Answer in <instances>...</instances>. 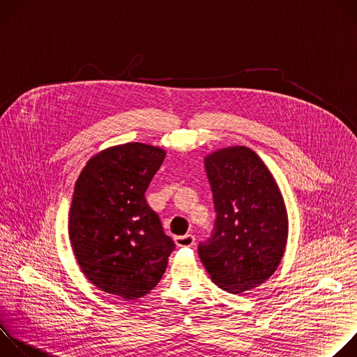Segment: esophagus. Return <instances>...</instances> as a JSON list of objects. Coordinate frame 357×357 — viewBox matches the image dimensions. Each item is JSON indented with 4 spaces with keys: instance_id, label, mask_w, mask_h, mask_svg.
Instances as JSON below:
<instances>
[{
    "instance_id": "obj_1",
    "label": "esophagus",
    "mask_w": 357,
    "mask_h": 357,
    "mask_svg": "<svg viewBox=\"0 0 357 357\" xmlns=\"http://www.w3.org/2000/svg\"><path fill=\"white\" fill-rule=\"evenodd\" d=\"M175 244L178 247H190L195 244V236L192 234H185V236H179L175 237Z\"/></svg>"
}]
</instances>
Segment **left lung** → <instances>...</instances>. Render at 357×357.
<instances>
[{
	"label": "left lung",
	"instance_id": "1",
	"mask_svg": "<svg viewBox=\"0 0 357 357\" xmlns=\"http://www.w3.org/2000/svg\"><path fill=\"white\" fill-rule=\"evenodd\" d=\"M218 213L199 257L212 281L230 294L264 284L278 268L288 240V213L273 174L244 145L203 158Z\"/></svg>",
	"mask_w": 357,
	"mask_h": 357
}]
</instances>
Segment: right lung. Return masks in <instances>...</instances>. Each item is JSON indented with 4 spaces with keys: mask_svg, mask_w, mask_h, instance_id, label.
<instances>
[{
    "mask_svg": "<svg viewBox=\"0 0 357 357\" xmlns=\"http://www.w3.org/2000/svg\"><path fill=\"white\" fill-rule=\"evenodd\" d=\"M167 152L127 142L93 155L69 211V240L82 273L98 289L132 301L162 278L175 244L145 200Z\"/></svg>",
    "mask_w": 357,
    "mask_h": 357,
    "instance_id": "1",
    "label": "right lung"
}]
</instances>
